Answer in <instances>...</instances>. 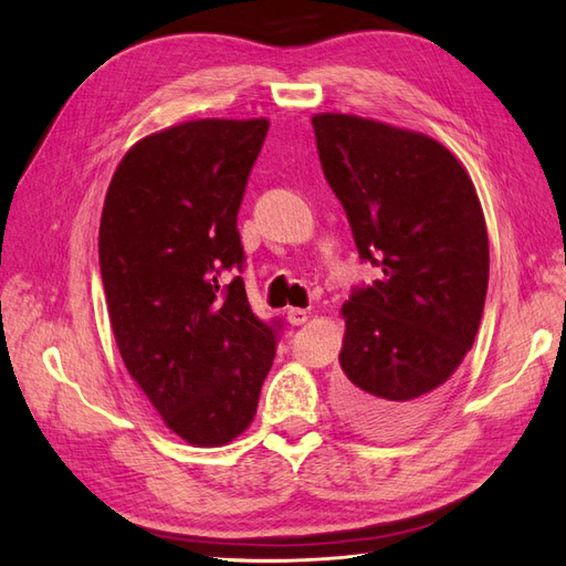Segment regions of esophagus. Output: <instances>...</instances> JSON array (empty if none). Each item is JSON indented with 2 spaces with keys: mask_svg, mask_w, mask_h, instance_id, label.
<instances>
[{
  "mask_svg": "<svg viewBox=\"0 0 566 566\" xmlns=\"http://www.w3.org/2000/svg\"><path fill=\"white\" fill-rule=\"evenodd\" d=\"M306 318H310V312L306 310H287L290 325H302V323H306Z\"/></svg>",
  "mask_w": 566,
  "mask_h": 566,
  "instance_id": "obj_1",
  "label": "esophagus"
}]
</instances>
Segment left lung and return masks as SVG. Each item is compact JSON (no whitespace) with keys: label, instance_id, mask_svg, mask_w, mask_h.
I'll use <instances>...</instances> for the list:
<instances>
[{"label":"left lung","instance_id":"8db88e82","mask_svg":"<svg viewBox=\"0 0 566 566\" xmlns=\"http://www.w3.org/2000/svg\"><path fill=\"white\" fill-rule=\"evenodd\" d=\"M325 181L380 279L342 304L335 406L375 437L430 420L474 345L489 235L468 169L422 132L349 113L312 117Z\"/></svg>","mask_w":566,"mask_h":566}]
</instances>
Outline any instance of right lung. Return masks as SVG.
Wrapping results in <instances>:
<instances>
[{
  "label": "right lung",
  "mask_w": 566,
  "mask_h": 566,
  "mask_svg": "<svg viewBox=\"0 0 566 566\" xmlns=\"http://www.w3.org/2000/svg\"><path fill=\"white\" fill-rule=\"evenodd\" d=\"M266 117L188 119L136 142L115 167L98 262L119 356L163 422L191 447L243 434L276 354L250 310L235 217Z\"/></svg>",
  "instance_id": "obj_1"
}]
</instances>
